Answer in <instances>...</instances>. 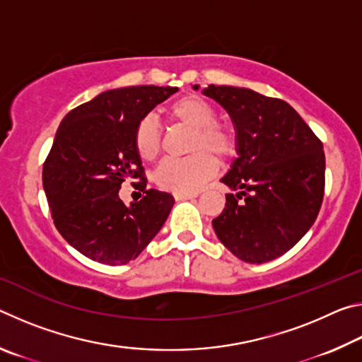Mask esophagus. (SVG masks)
I'll list each match as a JSON object with an SVG mask.
<instances>
[{"label":"esophagus","mask_w":362,"mask_h":362,"mask_svg":"<svg viewBox=\"0 0 362 362\" xmlns=\"http://www.w3.org/2000/svg\"><path fill=\"white\" fill-rule=\"evenodd\" d=\"M198 196V193H182V192H175L174 198L175 201H183V199H193Z\"/></svg>","instance_id":"1"}]
</instances>
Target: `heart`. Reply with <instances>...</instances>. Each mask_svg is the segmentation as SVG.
Returning a JSON list of instances; mask_svg holds the SVG:
<instances>
[{
    "instance_id": "obj_1",
    "label": "heart",
    "mask_w": 362,
    "mask_h": 362,
    "mask_svg": "<svg viewBox=\"0 0 362 362\" xmlns=\"http://www.w3.org/2000/svg\"><path fill=\"white\" fill-rule=\"evenodd\" d=\"M216 108L199 95H183L166 108V118L193 129L185 159H166L155 180L170 192L194 193L217 170V162L228 159L236 148L230 126L216 121ZM134 148L144 161H155L161 151V136L151 118H144L134 131Z\"/></svg>"
}]
</instances>
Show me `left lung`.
<instances>
[{"label": "left lung", "mask_w": 362, "mask_h": 362, "mask_svg": "<svg viewBox=\"0 0 362 362\" xmlns=\"http://www.w3.org/2000/svg\"><path fill=\"white\" fill-rule=\"evenodd\" d=\"M203 94L230 115L236 132L238 158L220 182L238 193L225 194L214 231L244 262L278 259L302 240L321 209L322 144L284 100L235 86L209 84Z\"/></svg>", "instance_id": "obj_1"}]
</instances>
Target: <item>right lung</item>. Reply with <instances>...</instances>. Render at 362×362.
I'll use <instances>...</instances> for the list:
<instances>
[{
	"label": "right lung",
	"instance_id": "add662e5",
	"mask_svg": "<svg viewBox=\"0 0 362 362\" xmlns=\"http://www.w3.org/2000/svg\"><path fill=\"white\" fill-rule=\"evenodd\" d=\"M177 88L131 86L110 89L65 115L42 168L54 223L78 252L105 265H124L163 228L174 196L145 189L134 131ZM142 178L146 196L126 206L120 183Z\"/></svg>",
	"mask_w": 362,
	"mask_h": 362
}]
</instances>
